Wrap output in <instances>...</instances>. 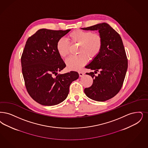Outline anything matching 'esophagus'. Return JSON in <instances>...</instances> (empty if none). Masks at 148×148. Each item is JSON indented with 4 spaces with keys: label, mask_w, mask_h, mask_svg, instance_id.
I'll list each match as a JSON object with an SVG mask.
<instances>
[{
    "label": "esophagus",
    "mask_w": 148,
    "mask_h": 148,
    "mask_svg": "<svg viewBox=\"0 0 148 148\" xmlns=\"http://www.w3.org/2000/svg\"><path fill=\"white\" fill-rule=\"evenodd\" d=\"M79 74L80 77H82L84 75V73L83 71H79Z\"/></svg>",
    "instance_id": "obj_1"
}]
</instances>
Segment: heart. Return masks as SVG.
<instances>
[{
    "label": "heart",
    "mask_w": 148,
    "mask_h": 148,
    "mask_svg": "<svg viewBox=\"0 0 148 148\" xmlns=\"http://www.w3.org/2000/svg\"><path fill=\"white\" fill-rule=\"evenodd\" d=\"M66 38L71 44H79V54L71 56L65 60L66 66L71 70H79L88 63L89 58H96L102 48L103 40L99 33L76 30L69 34ZM56 49L60 57L65 58L69 54V44L64 39L60 38L57 42Z\"/></svg>",
    "instance_id": "obj_1"
}]
</instances>
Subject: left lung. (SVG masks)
<instances>
[{"label":"left lung","mask_w":148,"mask_h":148,"mask_svg":"<svg viewBox=\"0 0 148 148\" xmlns=\"http://www.w3.org/2000/svg\"><path fill=\"white\" fill-rule=\"evenodd\" d=\"M82 29L99 30L103 40L100 54L86 66V68L95 71L86 73L94 80L90 87L84 89V92L93 100H108L117 95L122 88L128 68V60L122 38L105 23ZM99 71L100 74L95 76V73Z\"/></svg>","instance_id":"obj_1"}]
</instances>
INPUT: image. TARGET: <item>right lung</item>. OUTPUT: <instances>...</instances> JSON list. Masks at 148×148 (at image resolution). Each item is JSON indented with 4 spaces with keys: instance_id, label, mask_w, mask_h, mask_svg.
<instances>
[{
    "instance_id": "right-lung-1",
    "label": "right lung",
    "mask_w": 148,
    "mask_h": 148,
    "mask_svg": "<svg viewBox=\"0 0 148 148\" xmlns=\"http://www.w3.org/2000/svg\"><path fill=\"white\" fill-rule=\"evenodd\" d=\"M70 31L42 29L26 42L21 58L25 86L30 96L42 105L63 102L71 84L79 77L77 71L58 74L66 65L57 51L56 44Z\"/></svg>"
}]
</instances>
